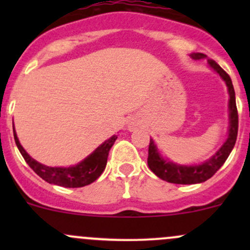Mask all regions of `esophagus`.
<instances>
[{
    "mask_svg": "<svg viewBox=\"0 0 250 250\" xmlns=\"http://www.w3.org/2000/svg\"><path fill=\"white\" fill-rule=\"evenodd\" d=\"M128 127H129L130 130H133V129H135V128L138 127V123H137V122H130Z\"/></svg>",
    "mask_w": 250,
    "mask_h": 250,
    "instance_id": "obj_1",
    "label": "esophagus"
}]
</instances>
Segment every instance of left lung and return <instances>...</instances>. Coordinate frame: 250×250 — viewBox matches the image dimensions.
<instances>
[{"mask_svg": "<svg viewBox=\"0 0 250 250\" xmlns=\"http://www.w3.org/2000/svg\"><path fill=\"white\" fill-rule=\"evenodd\" d=\"M207 55L202 53H193L191 54V58L195 60L203 59ZM209 65L211 69L215 70L220 77L225 81L228 85L229 94H230V102H229V116H230V127H229V137L226 139L224 145L219 148L218 152L209 158L208 161L203 162L202 165L198 166H180L175 163L166 161L158 152L155 143L152 139H150V145H148V157L147 165L148 168L152 170L158 178L162 180L168 181L172 184H183V185H190V184H198L208 180L214 175L221 166L228 160L229 155L232 151L234 144H236L237 133H238V112H237L236 106V97H234V89L232 81L230 76L216 64L214 60L208 59Z\"/></svg>", "mask_w": 250, "mask_h": 250, "instance_id": "8db88e82", "label": "left lung"}]
</instances>
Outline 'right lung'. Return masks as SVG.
Returning <instances> with one entry per match:
<instances>
[{
  "mask_svg": "<svg viewBox=\"0 0 250 250\" xmlns=\"http://www.w3.org/2000/svg\"><path fill=\"white\" fill-rule=\"evenodd\" d=\"M13 133L18 148L24 157L25 162L30 166V168L47 183L64 186V188H83V186L89 185L93 181L97 180L104 172L110 148L112 147L113 143L117 139V137L113 135L78 165L67 168H60L48 167V166L41 165L32 157H30L26 151L20 145L16 130H13Z\"/></svg>",
  "mask_w": 250,
  "mask_h": 250,
  "instance_id": "right-lung-1",
  "label": "right lung"
}]
</instances>
